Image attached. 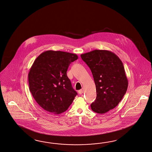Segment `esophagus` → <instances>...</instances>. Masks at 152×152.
<instances>
[{
  "label": "esophagus",
  "instance_id": "34e87169",
  "mask_svg": "<svg viewBox=\"0 0 152 152\" xmlns=\"http://www.w3.org/2000/svg\"><path fill=\"white\" fill-rule=\"evenodd\" d=\"M83 92H84V90L83 89L79 90L78 91V93H79V94H82L83 93Z\"/></svg>",
  "mask_w": 152,
  "mask_h": 152
}]
</instances>
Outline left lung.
<instances>
[{
  "mask_svg": "<svg viewBox=\"0 0 152 152\" xmlns=\"http://www.w3.org/2000/svg\"><path fill=\"white\" fill-rule=\"evenodd\" d=\"M89 67L96 86V98L91 110L105 113L121 101L128 87V79L121 59L107 50H95L80 55Z\"/></svg>",
  "mask_w": 152,
  "mask_h": 152,
  "instance_id": "1",
  "label": "left lung"
}]
</instances>
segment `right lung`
<instances>
[{"label": "right lung", "mask_w": 152, "mask_h": 152, "mask_svg": "<svg viewBox=\"0 0 152 152\" xmlns=\"http://www.w3.org/2000/svg\"><path fill=\"white\" fill-rule=\"evenodd\" d=\"M77 55L63 51H45L35 59L28 74L29 89L35 101L53 114L66 111L77 95L66 75Z\"/></svg>", "instance_id": "1"}]
</instances>
